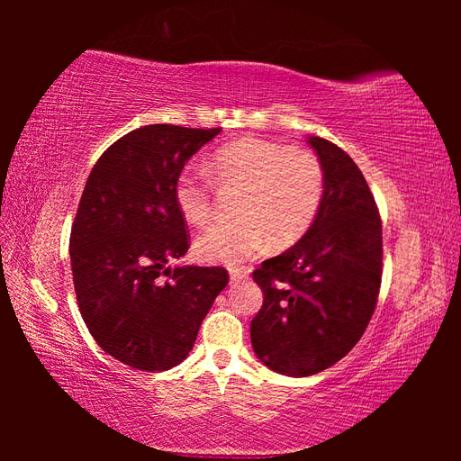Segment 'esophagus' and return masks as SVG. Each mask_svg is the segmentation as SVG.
<instances>
[{
  "label": "esophagus",
  "mask_w": 461,
  "mask_h": 461,
  "mask_svg": "<svg viewBox=\"0 0 461 461\" xmlns=\"http://www.w3.org/2000/svg\"><path fill=\"white\" fill-rule=\"evenodd\" d=\"M248 277V271L246 269H230V281L231 283H238L241 279Z\"/></svg>",
  "instance_id": "esophagus-1"
}]
</instances>
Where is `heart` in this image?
I'll use <instances>...</instances> for the list:
<instances>
[{"label": "heart", "mask_w": 461, "mask_h": 461, "mask_svg": "<svg viewBox=\"0 0 461 461\" xmlns=\"http://www.w3.org/2000/svg\"><path fill=\"white\" fill-rule=\"evenodd\" d=\"M221 190L240 188L238 220L220 221L195 240L200 261L238 267L266 249L267 241L287 248L299 241L317 220L325 198V172L305 149L248 136L223 144L208 166ZM200 170L184 168L174 182V202L182 218L203 225L212 218L213 185Z\"/></svg>", "instance_id": "obj_1"}]
</instances>
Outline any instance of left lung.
Wrapping results in <instances>:
<instances>
[{"instance_id":"obj_1","label":"left lung","mask_w":461,"mask_h":461,"mask_svg":"<svg viewBox=\"0 0 461 461\" xmlns=\"http://www.w3.org/2000/svg\"><path fill=\"white\" fill-rule=\"evenodd\" d=\"M307 142L325 172V198L305 236L253 271L263 305L249 327L263 365L295 378L348 355L376 309L382 279V221L365 176L337 144L319 136Z\"/></svg>"}]
</instances>
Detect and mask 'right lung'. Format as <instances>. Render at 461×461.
Masks as SVG:
<instances>
[{
  "instance_id": "1",
  "label": "right lung",
  "mask_w": 461,
  "mask_h": 461,
  "mask_svg": "<svg viewBox=\"0 0 461 461\" xmlns=\"http://www.w3.org/2000/svg\"><path fill=\"white\" fill-rule=\"evenodd\" d=\"M220 131L142 126L109 146L85 184L68 243L77 301L96 345L131 368L180 365L230 281L223 267H168L188 251L174 182Z\"/></svg>"
}]
</instances>
